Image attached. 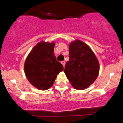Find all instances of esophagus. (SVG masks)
Here are the masks:
<instances>
[{"label": "esophagus", "instance_id": "esophagus-1", "mask_svg": "<svg viewBox=\"0 0 123 123\" xmlns=\"http://www.w3.org/2000/svg\"><path fill=\"white\" fill-rule=\"evenodd\" d=\"M61 64L63 65L64 67H65V61H62L61 62Z\"/></svg>", "mask_w": 123, "mask_h": 123}]
</instances>
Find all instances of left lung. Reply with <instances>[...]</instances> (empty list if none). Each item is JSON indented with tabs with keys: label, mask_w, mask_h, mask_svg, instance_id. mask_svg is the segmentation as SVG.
I'll list each match as a JSON object with an SVG mask.
<instances>
[{
	"label": "left lung",
	"mask_w": 123,
	"mask_h": 123,
	"mask_svg": "<svg viewBox=\"0 0 123 123\" xmlns=\"http://www.w3.org/2000/svg\"><path fill=\"white\" fill-rule=\"evenodd\" d=\"M69 60L66 63L65 74L75 89L87 88L99 75L98 59L90 47L79 40L69 43Z\"/></svg>",
	"instance_id": "8db88e82"
}]
</instances>
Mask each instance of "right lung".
<instances>
[{"label": "right lung", "mask_w": 123, "mask_h": 123, "mask_svg": "<svg viewBox=\"0 0 123 123\" xmlns=\"http://www.w3.org/2000/svg\"><path fill=\"white\" fill-rule=\"evenodd\" d=\"M54 47V41L40 42L33 47L24 62L27 79L39 90H45L52 87L57 75L64 70L55 56Z\"/></svg>", "instance_id": "1"}]
</instances>
